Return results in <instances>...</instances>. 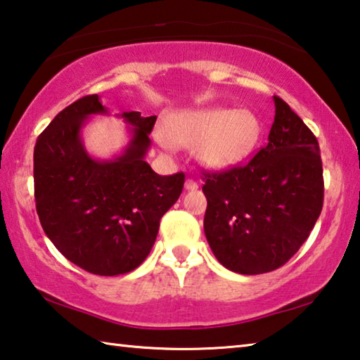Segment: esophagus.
Here are the masks:
<instances>
[{"instance_id": "obj_1", "label": "esophagus", "mask_w": 360, "mask_h": 360, "mask_svg": "<svg viewBox=\"0 0 360 360\" xmlns=\"http://www.w3.org/2000/svg\"><path fill=\"white\" fill-rule=\"evenodd\" d=\"M198 181H194L193 179H186V181H185V190L186 191H194V190H198Z\"/></svg>"}]
</instances>
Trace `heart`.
I'll return each mask as SVG.
<instances>
[{
    "instance_id": "heart-1",
    "label": "heart",
    "mask_w": 360,
    "mask_h": 360,
    "mask_svg": "<svg viewBox=\"0 0 360 360\" xmlns=\"http://www.w3.org/2000/svg\"><path fill=\"white\" fill-rule=\"evenodd\" d=\"M261 123L253 112L228 107L188 109L169 115L156 141L166 150L175 145H196L199 160L207 167L224 170L237 166L259 142Z\"/></svg>"
}]
</instances>
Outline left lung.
<instances>
[{
    "instance_id": "1",
    "label": "left lung",
    "mask_w": 360,
    "mask_h": 360,
    "mask_svg": "<svg viewBox=\"0 0 360 360\" xmlns=\"http://www.w3.org/2000/svg\"><path fill=\"white\" fill-rule=\"evenodd\" d=\"M269 142L247 166L207 174L204 231L217 259L242 275L281 267L323 210L319 145L297 113L274 96Z\"/></svg>"
}]
</instances>
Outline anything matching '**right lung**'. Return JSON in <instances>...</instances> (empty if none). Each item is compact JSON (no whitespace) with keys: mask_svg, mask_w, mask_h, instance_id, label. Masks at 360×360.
Masks as SVG:
<instances>
[{"mask_svg":"<svg viewBox=\"0 0 360 360\" xmlns=\"http://www.w3.org/2000/svg\"><path fill=\"white\" fill-rule=\"evenodd\" d=\"M98 94L61 110L34 147V198L39 221L56 250L75 266L103 276L141 266L156 240L160 219L184 190V172L158 175L145 155L156 117L123 112L129 142L99 160L88 153L82 129L109 115Z\"/></svg>","mask_w":360,"mask_h":360,"instance_id":"obj_1","label":"right lung"}]
</instances>
